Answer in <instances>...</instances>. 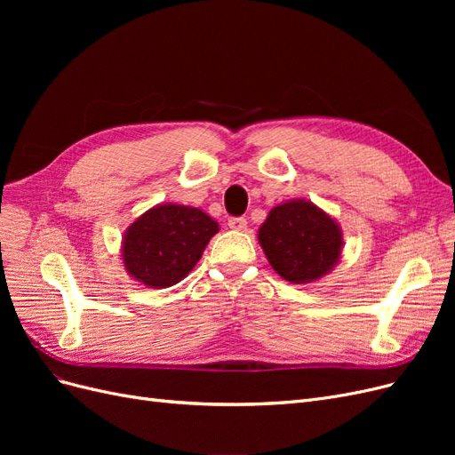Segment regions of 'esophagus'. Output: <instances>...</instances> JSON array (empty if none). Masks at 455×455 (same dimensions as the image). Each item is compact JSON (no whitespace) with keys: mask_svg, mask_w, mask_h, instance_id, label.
I'll use <instances>...</instances> for the list:
<instances>
[{"mask_svg":"<svg viewBox=\"0 0 455 455\" xmlns=\"http://www.w3.org/2000/svg\"><path fill=\"white\" fill-rule=\"evenodd\" d=\"M228 226L233 231H243L246 228V220L244 218H229L228 220Z\"/></svg>","mask_w":455,"mask_h":455,"instance_id":"esophagus-1","label":"esophagus"}]
</instances>
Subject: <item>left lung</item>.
Here are the masks:
<instances>
[{
	"instance_id": "8db88e82",
	"label": "left lung",
	"mask_w": 455,
	"mask_h": 455,
	"mask_svg": "<svg viewBox=\"0 0 455 455\" xmlns=\"http://www.w3.org/2000/svg\"><path fill=\"white\" fill-rule=\"evenodd\" d=\"M271 267L294 284L323 279L341 258L343 233L336 220L306 199L273 206L258 229Z\"/></svg>"
}]
</instances>
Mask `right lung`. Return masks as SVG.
Instances as JSON below:
<instances>
[{
	"mask_svg": "<svg viewBox=\"0 0 455 455\" xmlns=\"http://www.w3.org/2000/svg\"><path fill=\"white\" fill-rule=\"evenodd\" d=\"M218 229L216 220L196 206L156 204L123 235V266L148 288L172 286L196 267Z\"/></svg>",
	"mask_w": 455,
	"mask_h": 455,
	"instance_id": "right-lung-1",
	"label": "right lung"
}]
</instances>
